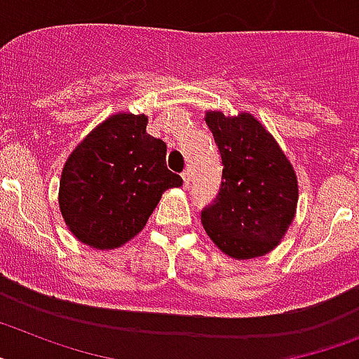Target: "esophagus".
Returning a JSON list of instances; mask_svg holds the SVG:
<instances>
[{"instance_id": "esophagus-1", "label": "esophagus", "mask_w": 359, "mask_h": 359, "mask_svg": "<svg viewBox=\"0 0 359 359\" xmlns=\"http://www.w3.org/2000/svg\"><path fill=\"white\" fill-rule=\"evenodd\" d=\"M182 177H183V185L185 187L191 185V172H189V168H187V170H183Z\"/></svg>"}]
</instances>
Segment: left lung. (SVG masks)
I'll use <instances>...</instances> for the list:
<instances>
[{"instance_id": "obj_1", "label": "left lung", "mask_w": 359, "mask_h": 359, "mask_svg": "<svg viewBox=\"0 0 359 359\" xmlns=\"http://www.w3.org/2000/svg\"><path fill=\"white\" fill-rule=\"evenodd\" d=\"M205 123L222 158V183L201 224L233 259H255L271 251L292 224L297 177L292 165L250 114L226 117L209 111Z\"/></svg>"}]
</instances>
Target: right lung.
Instances as JSON below:
<instances>
[{"label": "right lung", "instance_id": "1", "mask_svg": "<svg viewBox=\"0 0 359 359\" xmlns=\"http://www.w3.org/2000/svg\"><path fill=\"white\" fill-rule=\"evenodd\" d=\"M147 124L144 115H114L67 159L58 201L80 242L119 248L143 229L163 192L183 183L167 168V144L147 133Z\"/></svg>", "mask_w": 359, "mask_h": 359}]
</instances>
